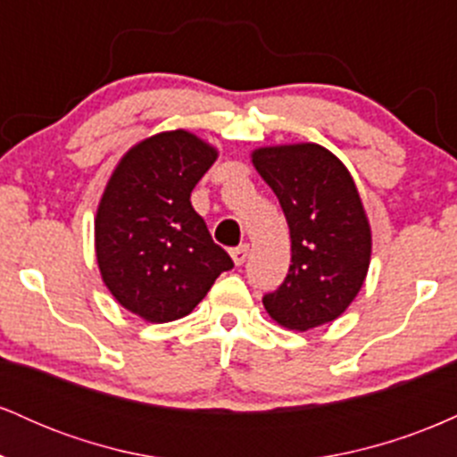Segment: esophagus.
Returning <instances> with one entry per match:
<instances>
[{"mask_svg":"<svg viewBox=\"0 0 457 457\" xmlns=\"http://www.w3.org/2000/svg\"><path fill=\"white\" fill-rule=\"evenodd\" d=\"M246 255H249V246H246V245H243V246H236V249L232 251V260H234V264H236V266H243V264H245V260H246Z\"/></svg>","mask_w":457,"mask_h":457,"instance_id":"obj_1","label":"esophagus"}]
</instances>
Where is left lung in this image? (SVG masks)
<instances>
[{"mask_svg": "<svg viewBox=\"0 0 457 457\" xmlns=\"http://www.w3.org/2000/svg\"><path fill=\"white\" fill-rule=\"evenodd\" d=\"M251 162L279 199L292 243L290 270L262 301L266 312L298 333L333 322L361 292L371 260L370 219L353 174L312 141L262 145Z\"/></svg>", "mask_w": 457, "mask_h": 457, "instance_id": "left-lung-1", "label": "left lung"}]
</instances>
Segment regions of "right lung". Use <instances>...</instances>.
Segmentation results:
<instances>
[{
	"mask_svg": "<svg viewBox=\"0 0 457 457\" xmlns=\"http://www.w3.org/2000/svg\"><path fill=\"white\" fill-rule=\"evenodd\" d=\"M217 156L191 130H162L130 145L109 176L94 217L96 264L115 301L145 322L188 316L234 266L191 206Z\"/></svg>",
	"mask_w": 457,
	"mask_h": 457,
	"instance_id": "add662e5",
	"label": "right lung"
}]
</instances>
